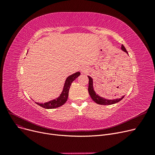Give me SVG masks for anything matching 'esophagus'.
Masks as SVG:
<instances>
[{"instance_id":"obj_1","label":"esophagus","mask_w":155,"mask_h":155,"mask_svg":"<svg viewBox=\"0 0 155 155\" xmlns=\"http://www.w3.org/2000/svg\"><path fill=\"white\" fill-rule=\"evenodd\" d=\"M87 70H88V69H87L85 67H84V68L82 69V73H85V72L87 71Z\"/></svg>"}]
</instances>
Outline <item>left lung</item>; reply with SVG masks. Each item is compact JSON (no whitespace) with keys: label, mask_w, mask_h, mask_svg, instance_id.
<instances>
[{"label":"left lung","mask_w":155,"mask_h":155,"mask_svg":"<svg viewBox=\"0 0 155 155\" xmlns=\"http://www.w3.org/2000/svg\"><path fill=\"white\" fill-rule=\"evenodd\" d=\"M121 50L124 51V52H126L127 54H128L127 50H126L125 47L123 45H122V46H121ZM88 93H89V94H90L92 99L97 104H100V105H111V104L117 103L118 102L120 101L124 98V96H123L120 99L109 100V99H105L103 98V97H101L99 95H97L94 90L92 78L89 76H88Z\"/></svg>","instance_id":"obj_1"}]
</instances>
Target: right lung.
<instances>
[{
  "label": "right lung",
  "mask_w": 155,
  "mask_h": 155,
  "mask_svg": "<svg viewBox=\"0 0 155 155\" xmlns=\"http://www.w3.org/2000/svg\"><path fill=\"white\" fill-rule=\"evenodd\" d=\"M80 75V73L79 71L76 72L73 74L69 76L65 81V83L63 87V91L60 95L54 100H52L51 101H49L48 102H45L44 104H39L36 103L39 106L42 107L45 109H54L59 107L63 105L65 102H67L68 97V92L69 89L70 88V85L71 83L74 81L79 75Z\"/></svg>",
  "instance_id": "add662e5"
}]
</instances>
